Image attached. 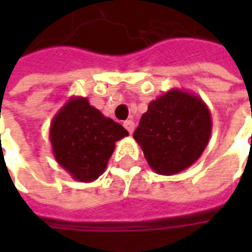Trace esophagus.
<instances>
[{
	"label": "esophagus",
	"instance_id": "1",
	"mask_svg": "<svg viewBox=\"0 0 252 252\" xmlns=\"http://www.w3.org/2000/svg\"><path fill=\"white\" fill-rule=\"evenodd\" d=\"M124 126H126V131L129 132V133H132V132H133V129H135V123H133L132 120H126V121H124Z\"/></svg>",
	"mask_w": 252,
	"mask_h": 252
}]
</instances>
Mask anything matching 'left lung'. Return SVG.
I'll return each mask as SVG.
<instances>
[{"mask_svg":"<svg viewBox=\"0 0 252 252\" xmlns=\"http://www.w3.org/2000/svg\"><path fill=\"white\" fill-rule=\"evenodd\" d=\"M211 133L212 117L205 102L198 95L171 89L150 102L133 137L155 173L174 175L197 162Z\"/></svg>","mask_w":252,"mask_h":252,"instance_id":"8db88e82","label":"left lung"}]
</instances>
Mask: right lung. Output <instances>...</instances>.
Masks as SVG:
<instances>
[{
	"mask_svg": "<svg viewBox=\"0 0 252 252\" xmlns=\"http://www.w3.org/2000/svg\"><path fill=\"white\" fill-rule=\"evenodd\" d=\"M128 136L119 123L105 117L85 97H71L50 126L54 158L72 178L92 182L106 169L115 143Z\"/></svg>",
	"mask_w": 252,
	"mask_h": 252,
	"instance_id": "right-lung-1",
	"label": "right lung"
}]
</instances>
